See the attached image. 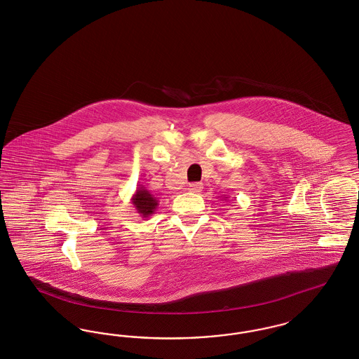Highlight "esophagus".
Returning <instances> with one entry per match:
<instances>
[{
	"label": "esophagus",
	"instance_id": "obj_1",
	"mask_svg": "<svg viewBox=\"0 0 359 359\" xmlns=\"http://www.w3.org/2000/svg\"><path fill=\"white\" fill-rule=\"evenodd\" d=\"M202 188H203L202 183H192V184L188 186V191H189V192L199 194V192H202Z\"/></svg>",
	"mask_w": 359,
	"mask_h": 359
}]
</instances>
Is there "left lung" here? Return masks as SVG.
I'll return each mask as SVG.
<instances>
[{"mask_svg":"<svg viewBox=\"0 0 359 359\" xmlns=\"http://www.w3.org/2000/svg\"><path fill=\"white\" fill-rule=\"evenodd\" d=\"M224 201H226V199H224Z\"/></svg>","mask_w":359,"mask_h":359,"instance_id":"obj_1","label":"left lung"}]
</instances>
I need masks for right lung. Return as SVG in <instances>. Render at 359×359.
I'll use <instances>...</instances> for the list:
<instances>
[{
  "instance_id": "right-lung-1",
  "label": "right lung",
  "mask_w": 359,
  "mask_h": 359,
  "mask_svg": "<svg viewBox=\"0 0 359 359\" xmlns=\"http://www.w3.org/2000/svg\"><path fill=\"white\" fill-rule=\"evenodd\" d=\"M132 205H135L140 217L148 218L149 215L154 214V210L157 208L158 201L148 188L138 186L135 195L132 196Z\"/></svg>"
}]
</instances>
